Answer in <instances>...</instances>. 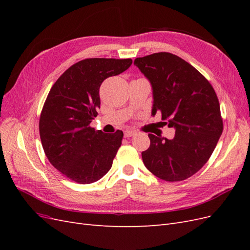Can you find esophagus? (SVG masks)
<instances>
[{
  "label": "esophagus",
  "instance_id": "1",
  "mask_svg": "<svg viewBox=\"0 0 250 250\" xmlns=\"http://www.w3.org/2000/svg\"><path fill=\"white\" fill-rule=\"evenodd\" d=\"M134 134H135V131H133V130H126V131H124V137L125 138H131V137H133Z\"/></svg>",
  "mask_w": 250,
  "mask_h": 250
}]
</instances>
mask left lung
Wrapping results in <instances>:
<instances>
[{
    "label": "left lung",
    "mask_w": 250,
    "mask_h": 250,
    "mask_svg": "<svg viewBox=\"0 0 250 250\" xmlns=\"http://www.w3.org/2000/svg\"><path fill=\"white\" fill-rule=\"evenodd\" d=\"M134 65L152 86V115L160 111L164 123L175 129L172 140L148 134L144 165L166 181L191 177L208 161L223 131L215 89L193 65L168 52L135 58Z\"/></svg>",
    "instance_id": "1"
}]
</instances>
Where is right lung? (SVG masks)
<instances>
[{
    "label": "right lung",
    "mask_w": 250,
    "mask_h": 250,
    "mask_svg": "<svg viewBox=\"0 0 250 250\" xmlns=\"http://www.w3.org/2000/svg\"><path fill=\"white\" fill-rule=\"evenodd\" d=\"M130 58H87L70 66L53 84L40 118L42 145L49 162L78 184L102 178L112 166L123 131L104 133L89 124L100 108L102 82L123 73Z\"/></svg>",
    "instance_id": "obj_1"
}]
</instances>
